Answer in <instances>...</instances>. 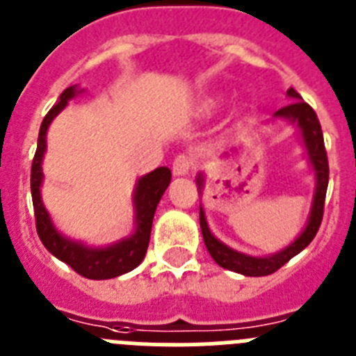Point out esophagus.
I'll return each instance as SVG.
<instances>
[{
  "instance_id": "obj_1",
  "label": "esophagus",
  "mask_w": 356,
  "mask_h": 356,
  "mask_svg": "<svg viewBox=\"0 0 356 356\" xmlns=\"http://www.w3.org/2000/svg\"><path fill=\"white\" fill-rule=\"evenodd\" d=\"M195 166V159L190 154H181L174 159V165H172V172H174L175 177H182V175H188Z\"/></svg>"
}]
</instances>
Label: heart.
Here are the masks:
<instances>
[{"label":"heart","instance_id":"heart-1","mask_svg":"<svg viewBox=\"0 0 356 356\" xmlns=\"http://www.w3.org/2000/svg\"><path fill=\"white\" fill-rule=\"evenodd\" d=\"M222 102H224V97H222V95H215V97H209L208 100H206V105H208V107H218Z\"/></svg>","mask_w":356,"mask_h":356}]
</instances>
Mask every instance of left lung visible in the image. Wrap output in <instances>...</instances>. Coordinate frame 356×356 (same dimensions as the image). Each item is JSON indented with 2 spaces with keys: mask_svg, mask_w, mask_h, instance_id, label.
I'll list each match as a JSON object with an SVG mask.
<instances>
[{
  "mask_svg": "<svg viewBox=\"0 0 356 356\" xmlns=\"http://www.w3.org/2000/svg\"><path fill=\"white\" fill-rule=\"evenodd\" d=\"M286 97L290 98V104L283 109L276 111L272 120H286L292 125H296L299 136H301L302 147H305V152H307L308 163H310L312 170H314V179H315V190H314V199H312V208L310 215H308L307 225L305 229L299 233V236L293 240L292 243L281 249V251L274 252V254L268 256H251L245 254V252H240L233 247L225 245L224 242H220L215 234L209 229L208 220H206V213H204L202 204H200V231H202L204 243H206V249L211 254V258L215 259L216 264L220 265L222 268H227V270L238 272V274H243V276H268L272 272H276L277 268H281L286 261L293 258L296 254L307 249L308 243L312 242L319 231V225L323 222V211H324V197H326L327 190V157H326V148H324V138L323 131H321V123L317 120V114L312 109L307 102H302V98L299 97V92L296 89L290 88L286 91ZM233 152H236V148H231V152H225L224 157L233 156ZM197 188H199V195L202 197L204 190V177L202 172H199L197 175Z\"/></svg>",
  "mask_w": 356,
  "mask_h": 356,
  "instance_id": "obj_1",
  "label": "left lung"
}]
</instances>
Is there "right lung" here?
I'll return each mask as SVG.
<instances>
[{
    "label": "right lung",
    "mask_w": 356,
    "mask_h": 356,
    "mask_svg": "<svg viewBox=\"0 0 356 356\" xmlns=\"http://www.w3.org/2000/svg\"><path fill=\"white\" fill-rule=\"evenodd\" d=\"M82 91L84 89H79V86H71V88L64 89L63 95L58 97V102L49 109V113L42 120L41 129H39L35 157L32 161V179H30L33 211H35V227L42 245L55 258H58L60 261L70 265L73 270L79 272L80 276L88 277V280H111V277L131 272L132 268H136L143 261L148 242H150L154 213H156L157 204H159L161 197L172 181V172L166 166H159V168L152 170L150 174L136 181L134 195H132L134 231L129 236L109 243V245L92 247L60 233L55 227L41 197L42 179H44L42 159H44L46 154V132H48L51 122L57 118V114L66 109L67 102Z\"/></svg>",
    "instance_id": "add662e5"
}]
</instances>
